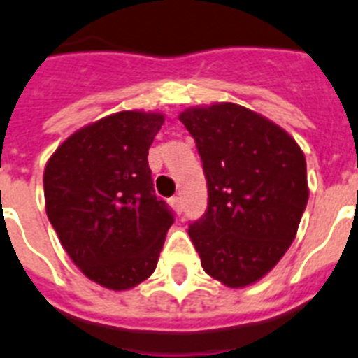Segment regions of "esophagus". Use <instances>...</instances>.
I'll use <instances>...</instances> for the list:
<instances>
[{"instance_id":"1","label":"esophagus","mask_w":358,"mask_h":358,"mask_svg":"<svg viewBox=\"0 0 358 358\" xmlns=\"http://www.w3.org/2000/svg\"><path fill=\"white\" fill-rule=\"evenodd\" d=\"M170 203H172V206L177 210V212H182V201H181V197H179V195L172 197V199H170Z\"/></svg>"}]
</instances>
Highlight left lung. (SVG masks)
<instances>
[{"mask_svg":"<svg viewBox=\"0 0 358 358\" xmlns=\"http://www.w3.org/2000/svg\"><path fill=\"white\" fill-rule=\"evenodd\" d=\"M208 208L188 235L203 270L230 288L262 279L288 252L308 204L306 159L280 127L234 103L188 108Z\"/></svg>","mask_w":358,"mask_h":358,"instance_id":"8db88e82","label":"left lung"}]
</instances>
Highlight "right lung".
Returning <instances> with one entry per match:
<instances>
[{"mask_svg": "<svg viewBox=\"0 0 358 358\" xmlns=\"http://www.w3.org/2000/svg\"><path fill=\"white\" fill-rule=\"evenodd\" d=\"M163 123V114L117 112L72 134L45 166L48 221L76 266L108 289L148 279L173 224L148 166Z\"/></svg>", "mask_w": 358, "mask_h": 358, "instance_id": "1", "label": "right lung"}]
</instances>
